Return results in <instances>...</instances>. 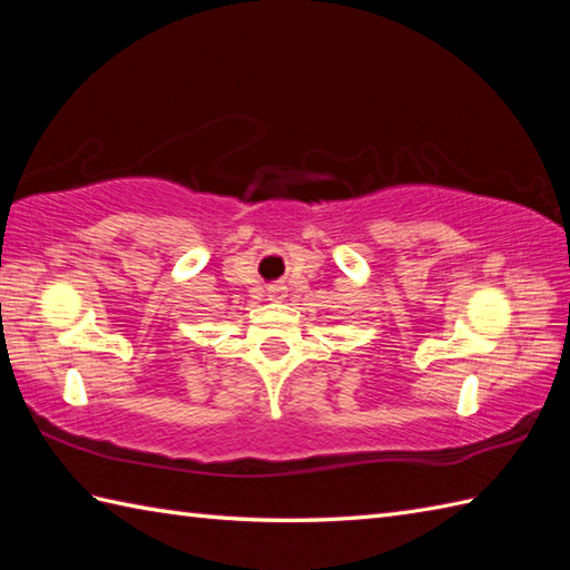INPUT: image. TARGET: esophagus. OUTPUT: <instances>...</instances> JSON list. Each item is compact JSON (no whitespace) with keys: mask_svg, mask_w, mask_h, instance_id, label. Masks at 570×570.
I'll return each mask as SVG.
<instances>
[{"mask_svg":"<svg viewBox=\"0 0 570 570\" xmlns=\"http://www.w3.org/2000/svg\"><path fill=\"white\" fill-rule=\"evenodd\" d=\"M266 296H269V301H282L286 296V286L284 284H269V286H266Z\"/></svg>","mask_w":570,"mask_h":570,"instance_id":"1","label":"esophagus"}]
</instances>
